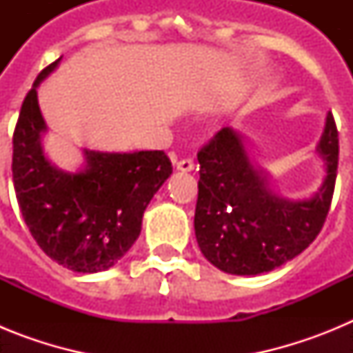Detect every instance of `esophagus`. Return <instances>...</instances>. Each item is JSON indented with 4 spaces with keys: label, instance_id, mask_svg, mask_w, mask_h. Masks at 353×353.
<instances>
[{
    "label": "esophagus",
    "instance_id": "obj_1",
    "mask_svg": "<svg viewBox=\"0 0 353 353\" xmlns=\"http://www.w3.org/2000/svg\"><path fill=\"white\" fill-rule=\"evenodd\" d=\"M176 170L183 171V173H189V171L194 170V161L192 159H182V161L176 162Z\"/></svg>",
    "mask_w": 353,
    "mask_h": 353
}]
</instances>
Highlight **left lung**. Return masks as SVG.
<instances>
[{"instance_id":"1","label":"left lung","mask_w":353,"mask_h":353,"mask_svg":"<svg viewBox=\"0 0 353 353\" xmlns=\"http://www.w3.org/2000/svg\"><path fill=\"white\" fill-rule=\"evenodd\" d=\"M316 152L325 179L310 199H285L249 159L242 134L224 127L198 152L199 182L194 232L203 256L235 276L270 272L316 239L329 214L338 173L339 139L327 113Z\"/></svg>"}]
</instances>
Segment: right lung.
<instances>
[{"label": "right lung", "instance_id": "obj_1", "mask_svg": "<svg viewBox=\"0 0 353 353\" xmlns=\"http://www.w3.org/2000/svg\"><path fill=\"white\" fill-rule=\"evenodd\" d=\"M52 61L28 92L14 130L12 174L31 236L56 263L74 272L108 270L141 233L150 199L173 168L162 150L109 154L84 150V168L67 173L42 150L48 130L37 88L60 65Z\"/></svg>", "mask_w": 353, "mask_h": 353}]
</instances>
